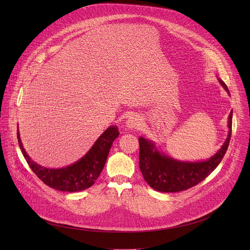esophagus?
<instances>
[{"mask_svg": "<svg viewBox=\"0 0 250 250\" xmlns=\"http://www.w3.org/2000/svg\"><path fill=\"white\" fill-rule=\"evenodd\" d=\"M140 121L141 120H140L139 117L133 115V116H131V117H129L127 119V121H126V127L129 128V129L136 128V127H138L140 125V123H141Z\"/></svg>", "mask_w": 250, "mask_h": 250, "instance_id": "obj_1", "label": "esophagus"}]
</instances>
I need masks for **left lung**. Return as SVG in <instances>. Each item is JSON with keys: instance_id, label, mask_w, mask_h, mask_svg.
<instances>
[{"instance_id": "8db88e82", "label": "left lung", "mask_w": 250, "mask_h": 250, "mask_svg": "<svg viewBox=\"0 0 250 250\" xmlns=\"http://www.w3.org/2000/svg\"><path fill=\"white\" fill-rule=\"evenodd\" d=\"M219 82L229 95V91L220 78ZM232 111L229 116V133L221 149L205 161H181L160 152L155 144L144 136L139 140V168L147 184L156 191L165 193L180 192L196 186L213 171L223 160L231 136Z\"/></svg>"}]
</instances>
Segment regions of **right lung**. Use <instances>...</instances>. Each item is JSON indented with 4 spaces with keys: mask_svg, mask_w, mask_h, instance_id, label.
Instances as JSON below:
<instances>
[{
    "mask_svg": "<svg viewBox=\"0 0 250 250\" xmlns=\"http://www.w3.org/2000/svg\"><path fill=\"white\" fill-rule=\"evenodd\" d=\"M17 134L23 157L31 170L45 185L62 192H79L94 185L104 169L113 142L120 132L117 125H111L99 136L82 158L66 167L56 169L43 167L31 160L22 146L19 128Z\"/></svg>",
    "mask_w": 250,
    "mask_h": 250,
    "instance_id": "1",
    "label": "right lung"
}]
</instances>
